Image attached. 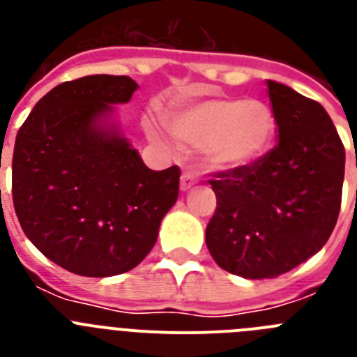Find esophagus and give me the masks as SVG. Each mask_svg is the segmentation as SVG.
Masks as SVG:
<instances>
[{"label":"esophagus","mask_w":357,"mask_h":357,"mask_svg":"<svg viewBox=\"0 0 357 357\" xmlns=\"http://www.w3.org/2000/svg\"><path fill=\"white\" fill-rule=\"evenodd\" d=\"M197 184V178H195L191 173H182L181 176V191H189V189L193 188V185Z\"/></svg>","instance_id":"obj_1"}]
</instances>
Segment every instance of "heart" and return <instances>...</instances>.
<instances>
[{
    "label": "heart",
    "mask_w": 357,
    "mask_h": 357,
    "mask_svg": "<svg viewBox=\"0 0 357 357\" xmlns=\"http://www.w3.org/2000/svg\"><path fill=\"white\" fill-rule=\"evenodd\" d=\"M176 139L200 148L216 169L241 172L268 153L277 132L273 110L259 100L218 96L182 103L166 116ZM155 137V130L148 128Z\"/></svg>",
    "instance_id": "heart-1"
}]
</instances>
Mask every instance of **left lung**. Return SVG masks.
I'll use <instances>...</instances> for the list:
<instances>
[{
	"mask_svg": "<svg viewBox=\"0 0 357 357\" xmlns=\"http://www.w3.org/2000/svg\"><path fill=\"white\" fill-rule=\"evenodd\" d=\"M268 96L277 146L209 181L218 207L207 248L218 266L245 279H273L320 252L342 206L345 148L326 109L273 80Z\"/></svg>",
	"mask_w": 357,
	"mask_h": 357,
	"instance_id": "left-lung-1",
	"label": "left lung"
}]
</instances>
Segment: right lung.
<instances>
[{
    "label": "right lung",
    "mask_w": 357,
    "mask_h": 357,
    "mask_svg": "<svg viewBox=\"0 0 357 357\" xmlns=\"http://www.w3.org/2000/svg\"><path fill=\"white\" fill-rule=\"evenodd\" d=\"M135 89L130 77L114 75L64 82L40 98L15 137L19 223L48 259L77 275L137 266L178 198V166L148 168L114 121V105Z\"/></svg>",
    "instance_id": "add662e5"
}]
</instances>
